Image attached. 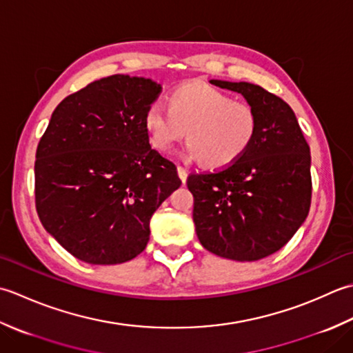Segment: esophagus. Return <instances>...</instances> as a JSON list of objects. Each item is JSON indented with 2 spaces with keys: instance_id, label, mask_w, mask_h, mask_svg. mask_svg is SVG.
Here are the masks:
<instances>
[{
  "instance_id": "obj_1",
  "label": "esophagus",
  "mask_w": 353,
  "mask_h": 353,
  "mask_svg": "<svg viewBox=\"0 0 353 353\" xmlns=\"http://www.w3.org/2000/svg\"><path fill=\"white\" fill-rule=\"evenodd\" d=\"M176 172H178L179 179H181V183L185 184V181H187V170H185L184 168H181V166H178V168H176Z\"/></svg>"
}]
</instances>
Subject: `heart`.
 <instances>
[{"label":"heart","mask_w":353,"mask_h":353,"mask_svg":"<svg viewBox=\"0 0 353 353\" xmlns=\"http://www.w3.org/2000/svg\"><path fill=\"white\" fill-rule=\"evenodd\" d=\"M150 146L168 152L187 139L185 154L208 170H222L241 160L257 134L253 106L205 82L178 86L168 97V110L150 105L145 114Z\"/></svg>","instance_id":"1"}]
</instances>
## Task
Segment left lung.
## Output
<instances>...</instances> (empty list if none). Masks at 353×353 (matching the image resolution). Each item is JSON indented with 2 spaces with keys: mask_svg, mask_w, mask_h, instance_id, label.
I'll return each mask as SVG.
<instances>
[{
  "mask_svg": "<svg viewBox=\"0 0 353 353\" xmlns=\"http://www.w3.org/2000/svg\"><path fill=\"white\" fill-rule=\"evenodd\" d=\"M243 96L257 116V134L241 160L213 174H193L196 236L210 253L253 262L296 234L311 207V149L296 114L282 99L248 82L210 81Z\"/></svg>",
  "mask_w": 353,
  "mask_h": 353,
  "instance_id": "1",
  "label": "left lung"
}]
</instances>
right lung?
Returning a JSON list of instances; mask_svg holds the SVG:
<instances>
[{"label":"right lung","mask_w":353,"mask_h":353,"mask_svg":"<svg viewBox=\"0 0 353 353\" xmlns=\"http://www.w3.org/2000/svg\"><path fill=\"white\" fill-rule=\"evenodd\" d=\"M160 92L152 79L114 74L70 94L52 114L36 149V210L79 261L116 265L139 256L152 214L181 185L145 128Z\"/></svg>","instance_id":"right-lung-1"}]
</instances>
